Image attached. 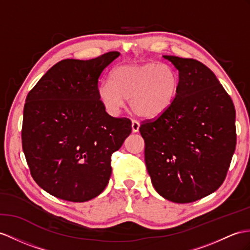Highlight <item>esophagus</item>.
<instances>
[{
    "label": "esophagus",
    "instance_id": "1",
    "mask_svg": "<svg viewBox=\"0 0 250 250\" xmlns=\"http://www.w3.org/2000/svg\"><path fill=\"white\" fill-rule=\"evenodd\" d=\"M131 128H132V132H138L139 128H140V123L136 120H132L131 122Z\"/></svg>",
    "mask_w": 250,
    "mask_h": 250
}]
</instances>
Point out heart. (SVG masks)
Wrapping results in <instances>:
<instances>
[{"mask_svg":"<svg viewBox=\"0 0 250 250\" xmlns=\"http://www.w3.org/2000/svg\"><path fill=\"white\" fill-rule=\"evenodd\" d=\"M178 76L166 64L146 62L115 68L110 82H103L97 96L105 110L118 115L129 100L131 110L145 119L160 117L177 96Z\"/></svg>","mask_w":250,"mask_h":250,"instance_id":"b5f03b06","label":"heart"}]
</instances>
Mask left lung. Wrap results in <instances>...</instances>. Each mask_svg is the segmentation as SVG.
I'll use <instances>...</instances> for the list:
<instances>
[{"instance_id":"1","label":"left lung","mask_w":250,"mask_h":250,"mask_svg":"<svg viewBox=\"0 0 250 250\" xmlns=\"http://www.w3.org/2000/svg\"><path fill=\"white\" fill-rule=\"evenodd\" d=\"M178 71L168 110L140 126L145 164L155 190L173 203H192L222 186L235 149L232 100L208 66L162 56Z\"/></svg>"}]
</instances>
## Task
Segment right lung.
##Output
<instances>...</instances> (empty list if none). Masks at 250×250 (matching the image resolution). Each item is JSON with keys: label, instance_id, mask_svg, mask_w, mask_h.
Returning <instances> with one entry per match:
<instances>
[{"label": "right lung", "instance_id": "1", "mask_svg": "<svg viewBox=\"0 0 250 250\" xmlns=\"http://www.w3.org/2000/svg\"><path fill=\"white\" fill-rule=\"evenodd\" d=\"M119 56L62 60L26 96L23 151L34 180L55 197L88 202L108 185L111 155L131 132L130 120L110 117L97 96L102 72Z\"/></svg>", "mask_w": 250, "mask_h": 250}]
</instances>
